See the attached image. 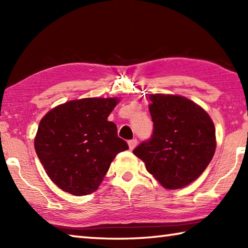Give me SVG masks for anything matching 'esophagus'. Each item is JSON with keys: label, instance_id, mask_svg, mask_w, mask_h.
<instances>
[{"label": "esophagus", "instance_id": "34e87169", "mask_svg": "<svg viewBox=\"0 0 248 248\" xmlns=\"http://www.w3.org/2000/svg\"><path fill=\"white\" fill-rule=\"evenodd\" d=\"M128 144H129V149H130V150H133V149L137 146V144H138V140H137V139L129 140V141H128Z\"/></svg>", "mask_w": 248, "mask_h": 248}]
</instances>
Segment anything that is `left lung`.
I'll use <instances>...</instances> for the list:
<instances>
[{"label":"left lung","instance_id":"1","mask_svg":"<svg viewBox=\"0 0 248 248\" xmlns=\"http://www.w3.org/2000/svg\"><path fill=\"white\" fill-rule=\"evenodd\" d=\"M153 132L133 150L146 170L165 188L194 182L207 169L216 151L211 118L191 100L175 95H150Z\"/></svg>","mask_w":248,"mask_h":248}]
</instances>
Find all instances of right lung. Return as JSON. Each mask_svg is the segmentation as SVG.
Wrapping results in <instances>:
<instances>
[{"label":"right lung","mask_w":248,"mask_h":248,"mask_svg":"<svg viewBox=\"0 0 248 248\" xmlns=\"http://www.w3.org/2000/svg\"><path fill=\"white\" fill-rule=\"evenodd\" d=\"M117 98H84L60 105L41 119L35 150L50 179L62 190H97L111 161L129 149L107 118Z\"/></svg>","instance_id":"1"}]
</instances>
